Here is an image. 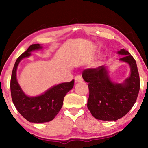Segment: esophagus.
<instances>
[{
  "label": "esophagus",
  "mask_w": 148,
  "mask_h": 148,
  "mask_svg": "<svg viewBox=\"0 0 148 148\" xmlns=\"http://www.w3.org/2000/svg\"><path fill=\"white\" fill-rule=\"evenodd\" d=\"M75 82L77 83V82H83V78H82V77L81 76H76L75 77Z\"/></svg>",
  "instance_id": "obj_1"
}]
</instances>
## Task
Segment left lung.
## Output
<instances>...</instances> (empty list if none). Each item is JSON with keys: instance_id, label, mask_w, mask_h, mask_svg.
<instances>
[{"instance_id": "1", "label": "left lung", "mask_w": 148, "mask_h": 148, "mask_svg": "<svg viewBox=\"0 0 148 148\" xmlns=\"http://www.w3.org/2000/svg\"><path fill=\"white\" fill-rule=\"evenodd\" d=\"M117 53L125 56L119 60L127 62L131 68V75L124 83H113L104 66L87 69L82 72L89 90L87 108L97 119L116 121L128 113L136 101L140 77L136 61L124 49Z\"/></svg>"}]
</instances>
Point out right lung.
<instances>
[{"instance_id":"1","label":"right lung","mask_w":148,"mask_h":148,"mask_svg":"<svg viewBox=\"0 0 148 148\" xmlns=\"http://www.w3.org/2000/svg\"><path fill=\"white\" fill-rule=\"evenodd\" d=\"M39 44H32L20 56L15 62L10 80L11 96L17 111L27 121L31 123H45L53 120L61 109L65 95L72 89L74 79L51 87L38 97H28L20 87L16 78L19 62L31 55L34 50L42 49Z\"/></svg>"}]
</instances>
